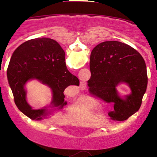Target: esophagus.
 Returning <instances> with one entry per match:
<instances>
[{"label":"esophagus","mask_w":157,"mask_h":157,"mask_svg":"<svg viewBox=\"0 0 157 157\" xmlns=\"http://www.w3.org/2000/svg\"><path fill=\"white\" fill-rule=\"evenodd\" d=\"M86 82H84V81H81V86H80L81 89H86Z\"/></svg>","instance_id":"obj_1"}]
</instances>
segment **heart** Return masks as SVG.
<instances>
[{
	"label": "heart",
	"instance_id": "1",
	"mask_svg": "<svg viewBox=\"0 0 157 157\" xmlns=\"http://www.w3.org/2000/svg\"><path fill=\"white\" fill-rule=\"evenodd\" d=\"M90 101H91L92 104H96V102H95V101L94 100H93V99H90Z\"/></svg>",
	"mask_w": 157,
	"mask_h": 157
}]
</instances>
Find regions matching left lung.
Returning a JSON list of instances; mask_svg holds the SVG:
<instances>
[{"mask_svg": "<svg viewBox=\"0 0 157 157\" xmlns=\"http://www.w3.org/2000/svg\"><path fill=\"white\" fill-rule=\"evenodd\" d=\"M91 78L88 81L92 95L113 103L111 119L125 121L141 105L147 87L148 77L144 60L136 50L124 43L111 40L98 44L90 56ZM124 83L129 94L119 95L116 87Z\"/></svg>", "mask_w": 157, "mask_h": 157, "instance_id": "8db88e82", "label": "left lung"}]
</instances>
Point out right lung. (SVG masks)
<instances>
[{"mask_svg": "<svg viewBox=\"0 0 157 157\" xmlns=\"http://www.w3.org/2000/svg\"><path fill=\"white\" fill-rule=\"evenodd\" d=\"M8 80L18 109L32 120L47 119L53 111L61 110L67 101L63 91L69 86H79V80L66 68L65 52L59 43L48 38H34L20 45L13 53L7 70ZM37 80L50 88L49 108L33 109L26 100L25 85Z\"/></svg>", "mask_w": 157, "mask_h": 157, "instance_id": "add662e5", "label": "right lung"}]
</instances>
